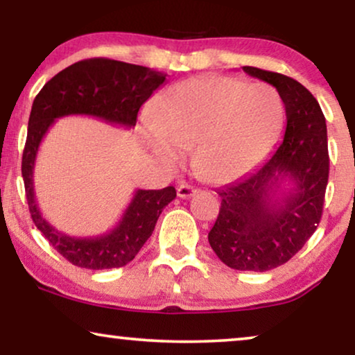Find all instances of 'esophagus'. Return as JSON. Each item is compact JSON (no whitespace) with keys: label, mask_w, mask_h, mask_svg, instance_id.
<instances>
[{"label":"esophagus","mask_w":355,"mask_h":355,"mask_svg":"<svg viewBox=\"0 0 355 355\" xmlns=\"http://www.w3.org/2000/svg\"><path fill=\"white\" fill-rule=\"evenodd\" d=\"M196 193H197V189L189 186V184H181V186L178 187V197H181V198H189V197L196 196Z\"/></svg>","instance_id":"34e87169"}]
</instances>
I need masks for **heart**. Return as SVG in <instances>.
Masks as SVG:
<instances>
[{
    "label": "heart",
    "mask_w": 355,
    "mask_h": 355,
    "mask_svg": "<svg viewBox=\"0 0 355 355\" xmlns=\"http://www.w3.org/2000/svg\"><path fill=\"white\" fill-rule=\"evenodd\" d=\"M140 134L153 157L176 168L192 148V168L207 182H230L254 166L284 118L273 87L227 76H198L163 90Z\"/></svg>",
    "instance_id": "1"
}]
</instances>
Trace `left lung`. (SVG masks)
<instances>
[{
    "instance_id": "8db88e82",
    "label": "left lung",
    "mask_w": 355,
    "mask_h": 355,
    "mask_svg": "<svg viewBox=\"0 0 355 355\" xmlns=\"http://www.w3.org/2000/svg\"><path fill=\"white\" fill-rule=\"evenodd\" d=\"M242 69L278 90L286 132L260 166L218 192L221 208L208 242L230 268L268 271L293 259L322 218L329 173L327 123L318 101L297 80L259 67Z\"/></svg>"
}]
</instances>
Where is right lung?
I'll use <instances>...</instances> for the list:
<instances>
[{"instance_id":"right-lung-1","label":"right lung","mask_w":355,"mask_h":355,"mask_svg":"<svg viewBox=\"0 0 355 355\" xmlns=\"http://www.w3.org/2000/svg\"><path fill=\"white\" fill-rule=\"evenodd\" d=\"M166 74L129 62L94 58L74 62L48 80L35 96L28 118L22 155V178L32 220L50 244L72 265L89 270L119 268L139 254L155 230L163 208L176 198V189H137L118 225L100 236L74 237L58 231L42 216L33 191V168L38 148L58 118L92 116L130 129L137 113Z\"/></svg>"}]
</instances>
